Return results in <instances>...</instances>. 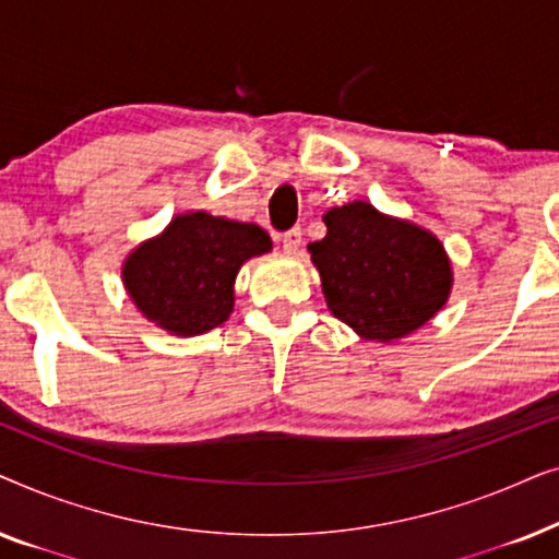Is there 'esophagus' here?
I'll return each instance as SVG.
<instances>
[{
    "instance_id": "34e87169",
    "label": "esophagus",
    "mask_w": 559,
    "mask_h": 559,
    "mask_svg": "<svg viewBox=\"0 0 559 559\" xmlns=\"http://www.w3.org/2000/svg\"><path fill=\"white\" fill-rule=\"evenodd\" d=\"M300 247H302V228L300 226L289 228V231L282 234V249H285L287 254H297Z\"/></svg>"
}]
</instances>
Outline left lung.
I'll return each mask as SVG.
<instances>
[{"instance_id": "obj_1", "label": "left lung", "mask_w": 559, "mask_h": 559, "mask_svg": "<svg viewBox=\"0 0 559 559\" xmlns=\"http://www.w3.org/2000/svg\"><path fill=\"white\" fill-rule=\"evenodd\" d=\"M328 234L308 243L331 312L366 341H396L423 328L453 287L438 236L384 216L366 201L331 209Z\"/></svg>"}]
</instances>
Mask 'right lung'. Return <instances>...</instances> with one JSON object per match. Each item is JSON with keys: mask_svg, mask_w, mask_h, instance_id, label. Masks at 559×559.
Masks as SVG:
<instances>
[{"mask_svg": "<svg viewBox=\"0 0 559 559\" xmlns=\"http://www.w3.org/2000/svg\"><path fill=\"white\" fill-rule=\"evenodd\" d=\"M270 249V234L257 224L182 213L127 257L121 280L152 323L173 335H201L231 316L241 264Z\"/></svg>", "mask_w": 559, "mask_h": 559, "instance_id": "1", "label": "right lung"}]
</instances>
